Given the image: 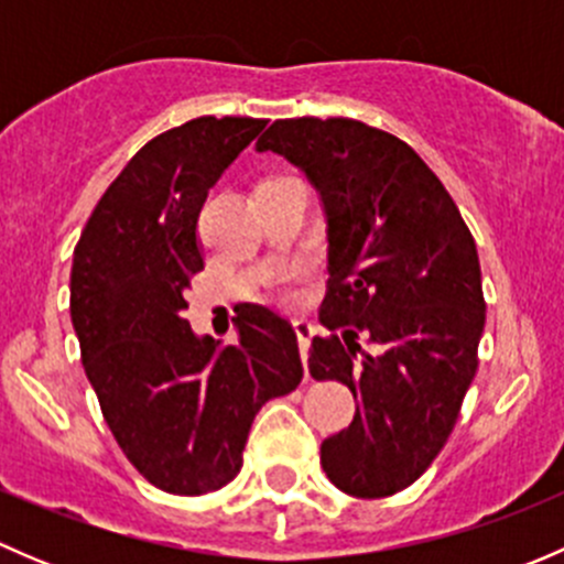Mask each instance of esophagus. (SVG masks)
I'll list each match as a JSON object with an SVG mask.
<instances>
[{
  "instance_id": "esophagus-1",
  "label": "esophagus",
  "mask_w": 564,
  "mask_h": 564,
  "mask_svg": "<svg viewBox=\"0 0 564 564\" xmlns=\"http://www.w3.org/2000/svg\"><path fill=\"white\" fill-rule=\"evenodd\" d=\"M292 327L294 333H297L300 355H303V360H308V346H311V338H314V324L305 322V318H294Z\"/></svg>"
}]
</instances>
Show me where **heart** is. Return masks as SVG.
Returning <instances> with one entry per match:
<instances>
[{"label": "heart", "mask_w": 564, "mask_h": 564, "mask_svg": "<svg viewBox=\"0 0 564 564\" xmlns=\"http://www.w3.org/2000/svg\"><path fill=\"white\" fill-rule=\"evenodd\" d=\"M297 275H300L297 270H286V272H281L275 281H272V292H275V297L281 300V303H292V300H294L292 283L297 281Z\"/></svg>", "instance_id": "1"}]
</instances>
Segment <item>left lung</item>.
I'll use <instances>...</instances> for the list:
<instances>
[{"mask_svg":"<svg viewBox=\"0 0 564 564\" xmlns=\"http://www.w3.org/2000/svg\"><path fill=\"white\" fill-rule=\"evenodd\" d=\"M256 147L303 169L327 213V335L308 371L346 384L357 409L324 440L322 466L351 497H392L440 456L475 379L486 324L475 237L423 158L371 124L275 119Z\"/></svg>","mask_w":564,"mask_h":564,"instance_id":"obj_1","label":"left lung"}]
</instances>
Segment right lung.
<instances>
[{
	"mask_svg": "<svg viewBox=\"0 0 564 564\" xmlns=\"http://www.w3.org/2000/svg\"><path fill=\"white\" fill-rule=\"evenodd\" d=\"M264 124L198 117L147 141L73 250L70 318L104 420L139 475L180 497L235 480L259 409L303 379L297 335L270 308L242 305L224 349L182 318L204 267L198 213Z\"/></svg>",
	"mask_w": 564,
	"mask_h": 564,
	"instance_id": "right-lung-1",
	"label": "right lung"
}]
</instances>
